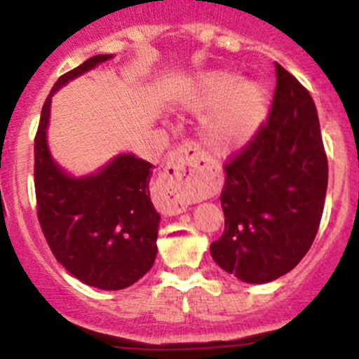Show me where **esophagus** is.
<instances>
[{
    "label": "esophagus",
    "instance_id": "34e87169",
    "mask_svg": "<svg viewBox=\"0 0 359 359\" xmlns=\"http://www.w3.org/2000/svg\"><path fill=\"white\" fill-rule=\"evenodd\" d=\"M209 165L194 143H184L170 154L158 179V194L168 214H180L203 191Z\"/></svg>",
    "mask_w": 359,
    "mask_h": 359
}]
</instances>
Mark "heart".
Wrapping results in <instances>:
<instances>
[{
	"instance_id": "obj_1",
	"label": "heart",
	"mask_w": 359,
	"mask_h": 359,
	"mask_svg": "<svg viewBox=\"0 0 359 359\" xmlns=\"http://www.w3.org/2000/svg\"><path fill=\"white\" fill-rule=\"evenodd\" d=\"M180 108L204 111L199 133L217 155L246 147L269 114V89L258 79H241L229 71H205L184 86L177 97Z\"/></svg>"
}]
</instances>
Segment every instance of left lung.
<instances>
[{"label":"left lung","instance_id":"8db88e82","mask_svg":"<svg viewBox=\"0 0 359 359\" xmlns=\"http://www.w3.org/2000/svg\"><path fill=\"white\" fill-rule=\"evenodd\" d=\"M277 88L266 125L224 167V231L211 243L222 270L269 283L306 257L319 229L327 158L309 90L275 64Z\"/></svg>","mask_w":359,"mask_h":359}]
</instances>
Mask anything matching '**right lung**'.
I'll list each match as a JSON object with an SVG mask.
<instances>
[{
    "label": "right lung",
    "mask_w": 359,
    "mask_h": 359,
    "mask_svg": "<svg viewBox=\"0 0 359 359\" xmlns=\"http://www.w3.org/2000/svg\"><path fill=\"white\" fill-rule=\"evenodd\" d=\"M114 55H94L64 74L45 100L35 137L36 214L53 257L82 283L121 290L140 280L156 258L160 214L150 199L154 165L119 154L88 175H71L47 142L52 96Z\"/></svg>",
    "instance_id": "add662e5"
}]
</instances>
